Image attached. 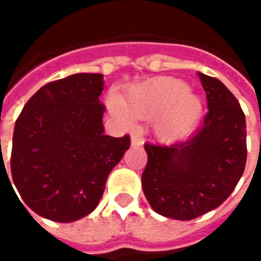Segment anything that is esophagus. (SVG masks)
<instances>
[{"instance_id": "obj_1", "label": "esophagus", "mask_w": 261, "mask_h": 261, "mask_svg": "<svg viewBox=\"0 0 261 261\" xmlns=\"http://www.w3.org/2000/svg\"><path fill=\"white\" fill-rule=\"evenodd\" d=\"M130 144H132V146H141L142 144H144V139L141 138L139 134L132 132V136H130Z\"/></svg>"}]
</instances>
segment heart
I'll use <instances>...</instances> for the list:
<instances>
[{"instance_id":"1","label":"heart","mask_w":261,"mask_h":261,"mask_svg":"<svg viewBox=\"0 0 261 261\" xmlns=\"http://www.w3.org/2000/svg\"><path fill=\"white\" fill-rule=\"evenodd\" d=\"M110 112L123 122L132 113L141 119L155 116L154 130L163 141H175L189 135L203 113L200 95L187 88L186 83L171 76H156L134 86L122 103L117 97H109Z\"/></svg>"}]
</instances>
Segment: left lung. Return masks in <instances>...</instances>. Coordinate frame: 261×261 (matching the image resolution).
I'll list each match as a JSON object with an SVG mask.
<instances>
[{
  "mask_svg": "<svg viewBox=\"0 0 261 261\" xmlns=\"http://www.w3.org/2000/svg\"><path fill=\"white\" fill-rule=\"evenodd\" d=\"M207 98L202 127L171 145L145 144L142 190L158 215L190 221L222 205L244 173L246 116L219 80L197 74Z\"/></svg>",
  "mask_w": 261,
  "mask_h": 261,
  "instance_id": "left-lung-1",
  "label": "left lung"
}]
</instances>
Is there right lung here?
I'll list each match as a JSON object with an SVG mask.
<instances>
[{"mask_svg": "<svg viewBox=\"0 0 261 261\" xmlns=\"http://www.w3.org/2000/svg\"><path fill=\"white\" fill-rule=\"evenodd\" d=\"M103 88V74H74L42 87L18 116L11 175L37 215L66 224L91 214L129 149L127 135H105Z\"/></svg>", "mask_w": 261, "mask_h": 261, "instance_id": "right-lung-1", "label": "right lung"}]
</instances>
